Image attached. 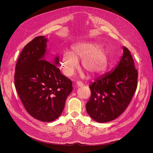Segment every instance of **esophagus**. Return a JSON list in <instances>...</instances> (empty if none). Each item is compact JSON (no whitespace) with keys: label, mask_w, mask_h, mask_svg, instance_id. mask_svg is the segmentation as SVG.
<instances>
[{"label":"esophagus","mask_w":153,"mask_h":153,"mask_svg":"<svg viewBox=\"0 0 153 153\" xmlns=\"http://www.w3.org/2000/svg\"><path fill=\"white\" fill-rule=\"evenodd\" d=\"M76 85L77 86V87H82L83 86V83L82 82H77L76 83Z\"/></svg>","instance_id":"esophagus-1"}]
</instances>
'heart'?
<instances>
[{"label":"heart","instance_id":"b5f03b06","mask_svg":"<svg viewBox=\"0 0 153 153\" xmlns=\"http://www.w3.org/2000/svg\"><path fill=\"white\" fill-rule=\"evenodd\" d=\"M82 60V68L90 76H97L107 69L109 52L106 48L97 42L79 43L71 47V52L63 53L60 67L67 76L73 75L78 68V61Z\"/></svg>","mask_w":153,"mask_h":153}]
</instances>
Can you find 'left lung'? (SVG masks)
<instances>
[{"instance_id": "1", "label": "left lung", "mask_w": 153, "mask_h": 153, "mask_svg": "<svg viewBox=\"0 0 153 153\" xmlns=\"http://www.w3.org/2000/svg\"><path fill=\"white\" fill-rule=\"evenodd\" d=\"M123 56L116 68L90 85L91 95L86 104L91 118L105 123L118 117L128 106L136 90L138 73L128 49L123 47Z\"/></svg>"}]
</instances>
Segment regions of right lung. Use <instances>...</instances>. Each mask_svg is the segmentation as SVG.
Returning <instances> with one entry per match:
<instances>
[{"mask_svg":"<svg viewBox=\"0 0 153 153\" xmlns=\"http://www.w3.org/2000/svg\"><path fill=\"white\" fill-rule=\"evenodd\" d=\"M48 41L45 36H38L26 45L17 60L14 74L16 88L27 111L45 122L61 115L73 90L71 80L57 67L59 56L49 59Z\"/></svg>","mask_w":153,"mask_h":153,"instance_id":"1","label":"right lung"}]
</instances>
